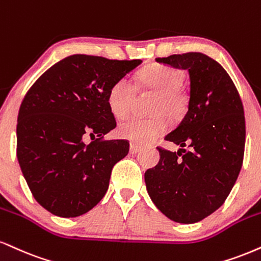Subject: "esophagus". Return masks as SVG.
Returning <instances> with one entry per match:
<instances>
[{"label": "esophagus", "instance_id": "34e87169", "mask_svg": "<svg viewBox=\"0 0 261 261\" xmlns=\"http://www.w3.org/2000/svg\"><path fill=\"white\" fill-rule=\"evenodd\" d=\"M141 150H142V148H141L140 146H137V144H131L130 146V153L131 154H136V153H139V152H141Z\"/></svg>", "mask_w": 261, "mask_h": 261}]
</instances>
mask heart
<instances>
[{"label": "heart", "mask_w": 261, "mask_h": 261, "mask_svg": "<svg viewBox=\"0 0 261 261\" xmlns=\"http://www.w3.org/2000/svg\"><path fill=\"white\" fill-rule=\"evenodd\" d=\"M143 89L155 93L150 107V118H131L122 121L118 127V135L122 139L140 144L153 142L166 131L169 121L178 120L186 114L190 96L180 86L181 73L176 68L165 64H152L139 74ZM135 99V89L130 80L121 77L112 85L107 96L108 108L117 119H124L130 114Z\"/></svg>", "instance_id": "b5f03b06"}]
</instances>
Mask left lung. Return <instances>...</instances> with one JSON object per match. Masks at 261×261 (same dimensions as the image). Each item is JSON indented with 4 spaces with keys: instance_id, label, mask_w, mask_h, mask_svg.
Masks as SVG:
<instances>
[{
    "instance_id": "left-lung-1",
    "label": "left lung",
    "mask_w": 261,
    "mask_h": 261,
    "mask_svg": "<svg viewBox=\"0 0 261 261\" xmlns=\"http://www.w3.org/2000/svg\"><path fill=\"white\" fill-rule=\"evenodd\" d=\"M155 61L188 70L190 103L177 127L165 136L181 148L158 147L161 159L144 181L163 214L193 224L220 208L237 180L246 144L243 105L227 71L206 55L188 52Z\"/></svg>"
}]
</instances>
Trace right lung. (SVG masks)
I'll return each instance as SVG.
<instances>
[{
	"mask_svg": "<svg viewBox=\"0 0 261 261\" xmlns=\"http://www.w3.org/2000/svg\"><path fill=\"white\" fill-rule=\"evenodd\" d=\"M141 63L69 56L25 95L18 114V162L34 198L53 215L80 216L105 197L113 166L130 146L126 140H103L117 126L107 96ZM86 134L97 139L85 144Z\"/></svg>",
	"mask_w": 261,
	"mask_h": 261,
	"instance_id": "obj_1",
	"label": "right lung"
}]
</instances>
